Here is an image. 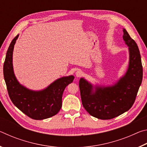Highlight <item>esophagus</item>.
Segmentation results:
<instances>
[{"label": "esophagus", "mask_w": 147, "mask_h": 147, "mask_svg": "<svg viewBox=\"0 0 147 147\" xmlns=\"http://www.w3.org/2000/svg\"><path fill=\"white\" fill-rule=\"evenodd\" d=\"M75 74H76V77L80 78V77H81L83 75V72H82V71H81V70H78L76 72Z\"/></svg>", "instance_id": "obj_1"}]
</instances>
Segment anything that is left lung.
<instances>
[{
  "mask_svg": "<svg viewBox=\"0 0 147 147\" xmlns=\"http://www.w3.org/2000/svg\"><path fill=\"white\" fill-rule=\"evenodd\" d=\"M123 40L128 47L129 62L126 72L111 85L93 86L84 78L79 81L82 102L94 117L111 119L131 108L143 79V67L138 45L123 28Z\"/></svg>",
  "mask_w": 147,
  "mask_h": 147,
  "instance_id": "obj_1",
  "label": "left lung"
}]
</instances>
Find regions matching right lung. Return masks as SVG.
<instances>
[{
	"mask_svg": "<svg viewBox=\"0 0 147 147\" xmlns=\"http://www.w3.org/2000/svg\"><path fill=\"white\" fill-rule=\"evenodd\" d=\"M19 34L11 41L4 63V77L9 98L17 108L31 119L43 120L50 118L60 110L64 89L73 82L74 76L61 77L39 91L22 85L15 75L13 67V52Z\"/></svg>",
	"mask_w": 147,
	"mask_h": 147,
	"instance_id": "right-lung-1",
	"label": "right lung"
}]
</instances>
